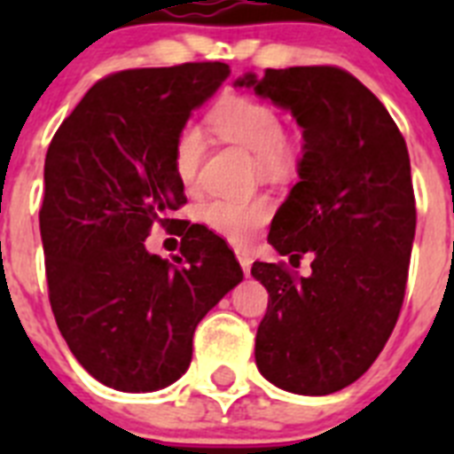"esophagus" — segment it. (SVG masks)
Wrapping results in <instances>:
<instances>
[{
	"label": "esophagus",
	"mask_w": 454,
	"mask_h": 454,
	"mask_svg": "<svg viewBox=\"0 0 454 454\" xmlns=\"http://www.w3.org/2000/svg\"><path fill=\"white\" fill-rule=\"evenodd\" d=\"M236 259H239V263H240V268H243V272H246V275H250V268H252L250 252H247V250H236Z\"/></svg>",
	"instance_id": "obj_1"
}]
</instances>
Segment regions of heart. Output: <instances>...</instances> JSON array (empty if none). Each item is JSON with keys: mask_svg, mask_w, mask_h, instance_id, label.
<instances>
[{"mask_svg": "<svg viewBox=\"0 0 454 454\" xmlns=\"http://www.w3.org/2000/svg\"><path fill=\"white\" fill-rule=\"evenodd\" d=\"M215 134L231 140L256 156L263 175H279L293 166V150L284 140V124L270 104L254 98L234 95L218 104L208 115ZM207 140L198 124L182 127L172 147V168L184 188L198 182ZM270 202L263 198L236 202V200H214L204 204L202 220L208 230L236 246H246L270 220Z\"/></svg>", "mask_w": 454, "mask_h": 454, "instance_id": "1", "label": "heart"}]
</instances>
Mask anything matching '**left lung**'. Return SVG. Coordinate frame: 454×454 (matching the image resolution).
Masks as SVG:
<instances>
[{"label": "left lung", "instance_id": "1", "mask_svg": "<svg viewBox=\"0 0 454 454\" xmlns=\"http://www.w3.org/2000/svg\"><path fill=\"white\" fill-rule=\"evenodd\" d=\"M286 108L302 127L300 182L277 208L268 243L311 275L254 262L268 311L254 359L268 382L327 395L356 382L391 336L416 234L411 166L384 104L330 66L247 72L234 82Z\"/></svg>", "mask_w": 454, "mask_h": 454}]
</instances>
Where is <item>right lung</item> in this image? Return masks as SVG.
<instances>
[{
    "label": "right lung",
    "instance_id": "add662e5",
    "mask_svg": "<svg viewBox=\"0 0 454 454\" xmlns=\"http://www.w3.org/2000/svg\"><path fill=\"white\" fill-rule=\"evenodd\" d=\"M230 77L224 63L124 70L63 120L45 159L40 236L56 325L106 387L147 393L188 371L200 320L243 279L234 252L200 224L170 263L145 247L186 204L172 147Z\"/></svg>",
    "mask_w": 454,
    "mask_h": 454
}]
</instances>
